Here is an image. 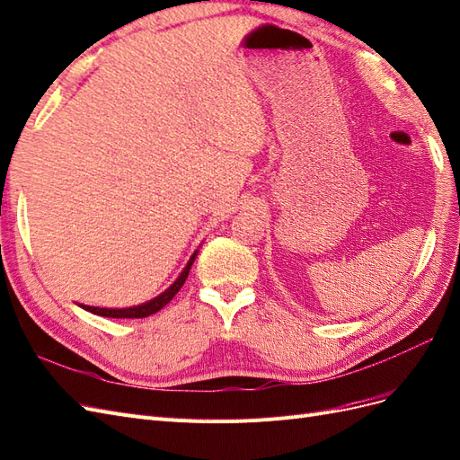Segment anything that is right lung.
<instances>
[{
    "label": "right lung",
    "instance_id": "obj_1",
    "mask_svg": "<svg viewBox=\"0 0 460 460\" xmlns=\"http://www.w3.org/2000/svg\"><path fill=\"white\" fill-rule=\"evenodd\" d=\"M196 257H198V251L194 252L192 257H190L188 264L184 266V270H182L181 276L175 279V283H172L171 288L165 289L162 295H157L155 298L148 300V303H145V305L131 306V308H99V306H87V305H79V306H82V308L87 310V312H91V314L102 315V318H123V320H125V318H148V315L155 314L157 310H162V308L169 303V300L179 293V289L182 288L186 278H188V272H190V268H192Z\"/></svg>",
    "mask_w": 460,
    "mask_h": 460
}]
</instances>
